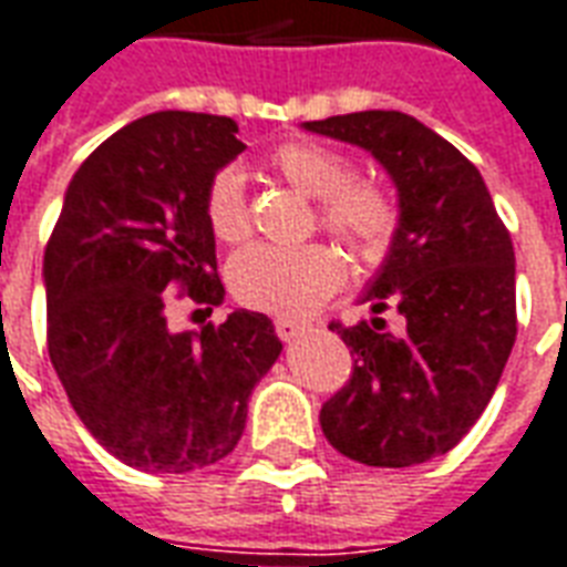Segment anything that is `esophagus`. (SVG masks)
I'll list each match as a JSON object with an SVG mask.
<instances>
[{
	"mask_svg": "<svg viewBox=\"0 0 567 567\" xmlns=\"http://www.w3.org/2000/svg\"><path fill=\"white\" fill-rule=\"evenodd\" d=\"M275 331H278L280 340H296L308 331V322H301V319H292V317H280L275 319Z\"/></svg>",
	"mask_w": 567,
	"mask_h": 567,
	"instance_id": "esophagus-1",
	"label": "esophagus"
}]
</instances>
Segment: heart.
Returning <instances> with one entry per match:
<instances>
[{
  "instance_id": "heart-1",
  "label": "heart",
  "mask_w": 567,
  "mask_h": 567,
  "mask_svg": "<svg viewBox=\"0 0 567 567\" xmlns=\"http://www.w3.org/2000/svg\"><path fill=\"white\" fill-rule=\"evenodd\" d=\"M268 167L299 194L319 199V227L343 238L359 257H377L398 227V212L389 194L368 182H355V169L334 148L310 140H292L268 155ZM212 236L236 245L248 236L250 218L245 203V176L236 167L218 169L203 199ZM347 266L329 245H250L227 266L229 292L236 301L271 313H305L329 299L343 284Z\"/></svg>"
}]
</instances>
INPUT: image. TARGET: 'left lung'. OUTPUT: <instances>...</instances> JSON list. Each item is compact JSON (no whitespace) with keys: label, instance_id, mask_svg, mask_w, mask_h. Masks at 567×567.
<instances>
[{"label":"left lung","instance_id":"1","mask_svg":"<svg viewBox=\"0 0 567 567\" xmlns=\"http://www.w3.org/2000/svg\"><path fill=\"white\" fill-rule=\"evenodd\" d=\"M305 131L368 148L400 206L389 257L361 296L377 317L329 326L352 352V377L322 403V433L368 466L440 457L487 410L517 338L508 229L475 164L419 118L364 110ZM389 307L404 317L400 332L379 317Z\"/></svg>","mask_w":567,"mask_h":567}]
</instances>
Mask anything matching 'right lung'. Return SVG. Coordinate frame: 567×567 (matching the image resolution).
<instances>
[{
	"instance_id": "1",
	"label": "right lung",
	"mask_w": 567,
	"mask_h": 567,
	"mask_svg": "<svg viewBox=\"0 0 567 567\" xmlns=\"http://www.w3.org/2000/svg\"><path fill=\"white\" fill-rule=\"evenodd\" d=\"M236 134L233 118L185 110L131 122L76 169L47 241L50 361L89 433L143 472L224 461L284 349L254 310L182 334L167 326L169 299L206 313L224 301L203 199L245 152Z\"/></svg>"
}]
</instances>
